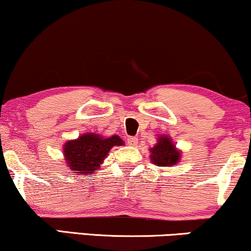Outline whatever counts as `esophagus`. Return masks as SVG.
<instances>
[{"label":"esophagus","mask_w":251,"mask_h":251,"mask_svg":"<svg viewBox=\"0 0 251 251\" xmlns=\"http://www.w3.org/2000/svg\"><path fill=\"white\" fill-rule=\"evenodd\" d=\"M128 144L131 147H136L138 144V138L137 137H129L128 138Z\"/></svg>","instance_id":"34e87169"}]
</instances>
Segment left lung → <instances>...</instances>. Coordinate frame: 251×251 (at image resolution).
I'll use <instances>...</instances> for the list:
<instances>
[{
    "instance_id": "obj_1",
    "label": "left lung",
    "mask_w": 251,
    "mask_h": 251,
    "mask_svg": "<svg viewBox=\"0 0 251 251\" xmlns=\"http://www.w3.org/2000/svg\"><path fill=\"white\" fill-rule=\"evenodd\" d=\"M149 150L150 161L157 167H173L181 161L182 151L168 135H160L157 143Z\"/></svg>"
}]
</instances>
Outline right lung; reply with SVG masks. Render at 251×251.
I'll return each instance as SVG.
<instances>
[{"instance_id":"add662e5","label":"right lung","mask_w":251,"mask_h":251,"mask_svg":"<svg viewBox=\"0 0 251 251\" xmlns=\"http://www.w3.org/2000/svg\"><path fill=\"white\" fill-rule=\"evenodd\" d=\"M125 142L119 135L101 136L94 132H85L75 140H68L63 144V157L66 166L77 175H89L100 169L103 161L114 147Z\"/></svg>"}]
</instances>
